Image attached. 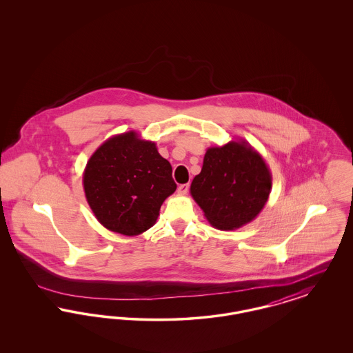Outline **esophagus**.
I'll return each instance as SVG.
<instances>
[{"label":"esophagus","instance_id":"esophagus-1","mask_svg":"<svg viewBox=\"0 0 353 353\" xmlns=\"http://www.w3.org/2000/svg\"><path fill=\"white\" fill-rule=\"evenodd\" d=\"M188 190H189V184L180 185V186L177 188V192H179L180 194H183V196L188 193Z\"/></svg>","mask_w":353,"mask_h":353}]
</instances>
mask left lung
Here are the masks:
<instances>
[{
  "instance_id": "obj_1",
  "label": "left lung",
  "mask_w": 353,
  "mask_h": 353,
  "mask_svg": "<svg viewBox=\"0 0 353 353\" xmlns=\"http://www.w3.org/2000/svg\"><path fill=\"white\" fill-rule=\"evenodd\" d=\"M271 185V172L263 157L239 139L206 150L190 194L212 226L235 230L262 212Z\"/></svg>"
}]
</instances>
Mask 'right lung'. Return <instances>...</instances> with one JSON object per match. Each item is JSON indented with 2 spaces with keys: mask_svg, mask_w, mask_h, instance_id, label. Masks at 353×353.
<instances>
[{
  "mask_svg": "<svg viewBox=\"0 0 353 353\" xmlns=\"http://www.w3.org/2000/svg\"><path fill=\"white\" fill-rule=\"evenodd\" d=\"M85 200L101 225L119 234H141L177 185L172 167L151 140L134 131L107 139L87 161Z\"/></svg>",
  "mask_w": 353,
  "mask_h": 353,
  "instance_id": "add662e5",
  "label": "right lung"
}]
</instances>
